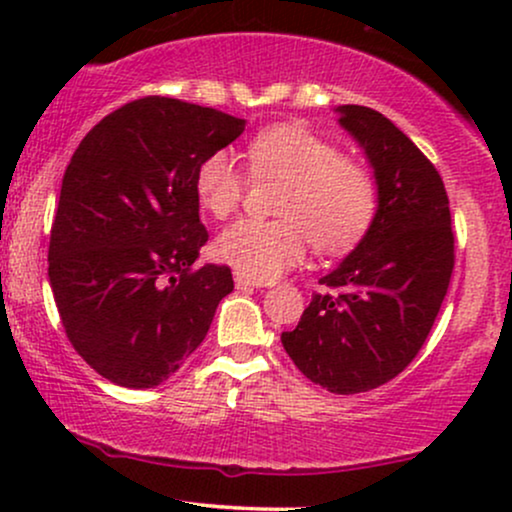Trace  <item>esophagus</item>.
Listing matches in <instances>:
<instances>
[{
  "instance_id": "34e87169",
  "label": "esophagus",
  "mask_w": 512,
  "mask_h": 512,
  "mask_svg": "<svg viewBox=\"0 0 512 512\" xmlns=\"http://www.w3.org/2000/svg\"><path fill=\"white\" fill-rule=\"evenodd\" d=\"M233 279H236V286L238 289H262V281H257V279H250L248 274H240V272H236V276H233Z\"/></svg>"
}]
</instances>
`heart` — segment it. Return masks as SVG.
<instances>
[{"label": "heart", "instance_id": "b5f03b06", "mask_svg": "<svg viewBox=\"0 0 512 512\" xmlns=\"http://www.w3.org/2000/svg\"><path fill=\"white\" fill-rule=\"evenodd\" d=\"M245 156L252 178L281 180L274 197L279 219H243L216 240L221 260L250 279H276L303 260L310 240L320 252L351 248L378 214L373 173L310 129H262L248 142ZM245 187L248 178L228 151H214L197 166V199L216 219L240 207Z\"/></svg>", "mask_w": 512, "mask_h": 512}]
</instances>
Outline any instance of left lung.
I'll use <instances>...</instances> for the list:
<instances>
[{
    "label": "left lung",
    "instance_id": "8db88e82",
    "mask_svg": "<svg viewBox=\"0 0 512 512\" xmlns=\"http://www.w3.org/2000/svg\"><path fill=\"white\" fill-rule=\"evenodd\" d=\"M378 182V214L356 250L320 284L286 354L334 395L385 385L424 346L455 267L450 202L436 166L378 110L339 105Z\"/></svg>",
    "mask_w": 512,
    "mask_h": 512
}]
</instances>
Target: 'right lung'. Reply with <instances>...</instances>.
Masks as SVG:
<instances>
[{"label": "right lung", "mask_w": 512, "mask_h": 512, "mask_svg": "<svg viewBox=\"0 0 512 512\" xmlns=\"http://www.w3.org/2000/svg\"><path fill=\"white\" fill-rule=\"evenodd\" d=\"M243 129L221 110L146 96L105 115L64 170L50 286L76 354L110 383L168 380L233 291L228 267L192 269L209 240L195 173Z\"/></svg>", "instance_id": "add662e5"}]
</instances>
